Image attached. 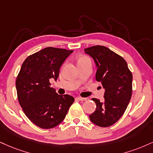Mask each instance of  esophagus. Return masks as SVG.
Returning a JSON list of instances; mask_svg holds the SVG:
<instances>
[{
	"instance_id": "esophagus-1",
	"label": "esophagus",
	"mask_w": 153,
	"mask_h": 153,
	"mask_svg": "<svg viewBox=\"0 0 153 153\" xmlns=\"http://www.w3.org/2000/svg\"><path fill=\"white\" fill-rule=\"evenodd\" d=\"M76 100H80V101H85V100H87V99H86L85 97H76Z\"/></svg>"
}]
</instances>
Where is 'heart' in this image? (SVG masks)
Wrapping results in <instances>:
<instances>
[{
    "label": "heart",
    "mask_w": 153,
    "mask_h": 153,
    "mask_svg": "<svg viewBox=\"0 0 153 153\" xmlns=\"http://www.w3.org/2000/svg\"><path fill=\"white\" fill-rule=\"evenodd\" d=\"M77 62H78V65H82V64L87 63V62H91L90 58L86 56H80L77 59Z\"/></svg>",
    "instance_id": "1"
}]
</instances>
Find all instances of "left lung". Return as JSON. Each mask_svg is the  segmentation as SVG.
Here are the masks:
<instances>
[{
	"mask_svg": "<svg viewBox=\"0 0 153 153\" xmlns=\"http://www.w3.org/2000/svg\"><path fill=\"white\" fill-rule=\"evenodd\" d=\"M97 66L95 79L105 91L103 102L93 98L95 111L90 115L91 122L106 128L113 126L123 116L132 96V75L124 58L102 45L85 49Z\"/></svg>",
	"mask_w": 153,
	"mask_h": 153,
	"instance_id": "left-lung-1",
	"label": "left lung"
}]
</instances>
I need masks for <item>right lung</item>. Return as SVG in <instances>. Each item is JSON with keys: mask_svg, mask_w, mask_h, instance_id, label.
I'll use <instances>...</instances> for the list:
<instances>
[{"mask_svg": "<svg viewBox=\"0 0 153 153\" xmlns=\"http://www.w3.org/2000/svg\"><path fill=\"white\" fill-rule=\"evenodd\" d=\"M73 51L48 47L24 60L16 81L18 102L33 123L50 129L63 120L74 97L60 95L51 87L50 79L57 80L59 70Z\"/></svg>", "mask_w": 153, "mask_h": 153, "instance_id": "right-lung-1", "label": "right lung"}]
</instances>
